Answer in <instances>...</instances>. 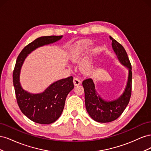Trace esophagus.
<instances>
[{"label":"esophagus","mask_w":151,"mask_h":151,"mask_svg":"<svg viewBox=\"0 0 151 151\" xmlns=\"http://www.w3.org/2000/svg\"><path fill=\"white\" fill-rule=\"evenodd\" d=\"M73 82H74V86H78L80 85L81 83V81L79 80V79L77 77H75L74 78V80H73Z\"/></svg>","instance_id":"esophagus-1"}]
</instances>
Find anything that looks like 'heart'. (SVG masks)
Listing matches in <instances>:
<instances>
[{
    "label": "heart",
    "mask_w": 151,
    "mask_h": 151,
    "mask_svg": "<svg viewBox=\"0 0 151 151\" xmlns=\"http://www.w3.org/2000/svg\"><path fill=\"white\" fill-rule=\"evenodd\" d=\"M92 45V41L89 40H83L76 44L72 48V51L70 57V60L73 62H77L79 61ZM92 66L93 61L91 60V58H87L86 60L81 63L80 68L82 71L86 72L89 71Z\"/></svg>",
    "instance_id": "1"
}]
</instances>
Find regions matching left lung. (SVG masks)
<instances>
[{
    "label": "left lung",
    "mask_w": 151,
    "mask_h": 151,
    "mask_svg": "<svg viewBox=\"0 0 151 151\" xmlns=\"http://www.w3.org/2000/svg\"><path fill=\"white\" fill-rule=\"evenodd\" d=\"M112 48L118 60L129 69V77L125 91L118 99L107 101L96 92L93 81L87 79L83 82L85 94L86 108L94 120L100 123L110 122L119 117L129 103L132 93V66L125 48L111 36Z\"/></svg>",
    "instance_id": "8db88e82"
}]
</instances>
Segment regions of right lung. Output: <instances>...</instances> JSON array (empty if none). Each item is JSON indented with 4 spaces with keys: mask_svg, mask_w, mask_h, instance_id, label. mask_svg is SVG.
I'll return each mask as SVG.
<instances>
[{
    "mask_svg": "<svg viewBox=\"0 0 151 151\" xmlns=\"http://www.w3.org/2000/svg\"><path fill=\"white\" fill-rule=\"evenodd\" d=\"M62 36H42L28 44L17 57L13 72V84L18 106L25 116L40 124H50L60 116L67 96L74 88L73 77L70 76L55 82L42 93L32 94L22 88L19 82L20 70L28 54L40 47L57 42Z\"/></svg>",
    "mask_w": 151,
    "mask_h": 151,
    "instance_id": "obj_1",
    "label": "right lung"
}]
</instances>
